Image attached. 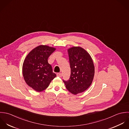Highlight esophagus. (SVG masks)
Masks as SVG:
<instances>
[{
    "mask_svg": "<svg viewBox=\"0 0 129 129\" xmlns=\"http://www.w3.org/2000/svg\"><path fill=\"white\" fill-rule=\"evenodd\" d=\"M57 76L58 77H61L62 76V74L61 73H57Z\"/></svg>",
    "mask_w": 129,
    "mask_h": 129,
    "instance_id": "34e87169",
    "label": "esophagus"
}]
</instances>
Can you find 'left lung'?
Segmentation results:
<instances>
[{"label": "left lung", "mask_w": 129, "mask_h": 129, "mask_svg": "<svg viewBox=\"0 0 129 129\" xmlns=\"http://www.w3.org/2000/svg\"><path fill=\"white\" fill-rule=\"evenodd\" d=\"M71 68L68 81L63 82L67 89L76 95L86 90L91 85L95 74V67L90 55L81 47L68 49Z\"/></svg>", "instance_id": "1"}]
</instances>
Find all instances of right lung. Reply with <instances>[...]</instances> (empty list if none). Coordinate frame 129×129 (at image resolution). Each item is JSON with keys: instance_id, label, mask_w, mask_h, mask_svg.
I'll use <instances>...</instances> for the list:
<instances>
[{"instance_id": "add662e5", "label": "right lung", "mask_w": 129, "mask_h": 129, "mask_svg": "<svg viewBox=\"0 0 129 129\" xmlns=\"http://www.w3.org/2000/svg\"><path fill=\"white\" fill-rule=\"evenodd\" d=\"M55 50V48L41 45L32 49L24 59L22 66L24 79L37 92L46 89L56 76L48 62V57Z\"/></svg>"}]
</instances>
